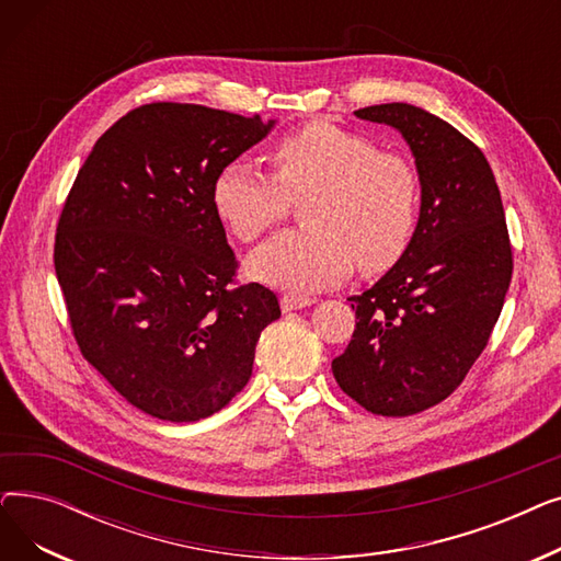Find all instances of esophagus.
<instances>
[{"label": "esophagus", "mask_w": 561, "mask_h": 561, "mask_svg": "<svg viewBox=\"0 0 561 561\" xmlns=\"http://www.w3.org/2000/svg\"><path fill=\"white\" fill-rule=\"evenodd\" d=\"M313 300L307 296H296V293H284L282 296V309L284 311H296L302 307H309Z\"/></svg>", "instance_id": "obj_1"}]
</instances>
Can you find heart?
<instances>
[{
    "label": "heart",
    "instance_id": "b5f03b06",
    "mask_svg": "<svg viewBox=\"0 0 561 561\" xmlns=\"http://www.w3.org/2000/svg\"><path fill=\"white\" fill-rule=\"evenodd\" d=\"M275 174L248 161L225 163L211 186L220 222L243 243L282 222L293 199L305 229L279 233L259 248L248 271L288 290H318L343 282L355 261L366 273L402 259L419 222V174L402 154L332 123H309L279 138Z\"/></svg>",
    "mask_w": 561,
    "mask_h": 561
}]
</instances>
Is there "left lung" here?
Wrapping results in <instances>:
<instances>
[{
  "label": "left lung",
  "instance_id": "8db88e82",
  "mask_svg": "<svg viewBox=\"0 0 561 561\" xmlns=\"http://www.w3.org/2000/svg\"><path fill=\"white\" fill-rule=\"evenodd\" d=\"M355 115L396 127L409 142L421 218L393 268L347 298L357 328L332 373L373 414L411 416L446 400L486 347L514 271L510 231L495 176L473 140L402 102Z\"/></svg>",
  "mask_w": 561,
  "mask_h": 561
}]
</instances>
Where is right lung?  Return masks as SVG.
Returning <instances> with one entry per match:
<instances>
[{"label": "right lung", "mask_w": 561, "mask_h": 561, "mask_svg": "<svg viewBox=\"0 0 561 561\" xmlns=\"http://www.w3.org/2000/svg\"><path fill=\"white\" fill-rule=\"evenodd\" d=\"M271 127L199 104H142L100 136L58 216L54 268L81 355L159 421L229 404L282 316L271 288L236 284L211 204L218 170Z\"/></svg>", "instance_id": "obj_1"}]
</instances>
